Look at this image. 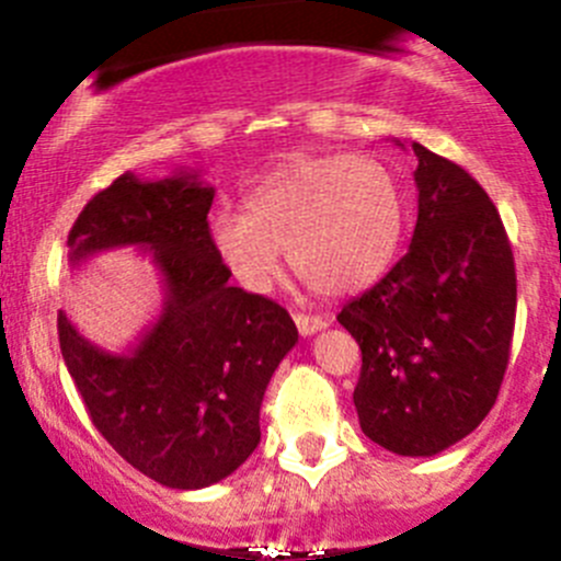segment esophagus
I'll return each mask as SVG.
<instances>
[{"instance_id":"1","label":"esophagus","mask_w":561,"mask_h":561,"mask_svg":"<svg viewBox=\"0 0 561 561\" xmlns=\"http://www.w3.org/2000/svg\"><path fill=\"white\" fill-rule=\"evenodd\" d=\"M293 320H296L298 333H301V336H312V333L322 331V328L328 325L325 317H320V314H301V312H296V314H293Z\"/></svg>"}]
</instances>
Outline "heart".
<instances>
[{
  "instance_id": "1",
  "label": "heart",
  "mask_w": 561,
  "mask_h": 561,
  "mask_svg": "<svg viewBox=\"0 0 561 561\" xmlns=\"http://www.w3.org/2000/svg\"><path fill=\"white\" fill-rule=\"evenodd\" d=\"M401 230L399 181L366 154L287 162L249 192L247 211H219L208 225L219 260L249 293L268 290L285 247L293 271L322 296L380 279Z\"/></svg>"
}]
</instances>
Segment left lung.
Returning <instances> with one entry per match:
<instances>
[{"mask_svg": "<svg viewBox=\"0 0 561 561\" xmlns=\"http://www.w3.org/2000/svg\"><path fill=\"white\" fill-rule=\"evenodd\" d=\"M410 146L412 244L336 320L364 358L353 401L366 437L390 454L437 456L474 432L500 393L516 325V265L483 186L426 146Z\"/></svg>", "mask_w": 561, "mask_h": 561, "instance_id": "left-lung-1", "label": "left lung"}]
</instances>
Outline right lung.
I'll return each instance as SVG.
<instances>
[{"mask_svg":"<svg viewBox=\"0 0 561 561\" xmlns=\"http://www.w3.org/2000/svg\"><path fill=\"white\" fill-rule=\"evenodd\" d=\"M214 186L197 171L160 181L124 173L83 206L67 236L70 268L111 249L149 252L162 309L127 353L89 342L59 312L67 371L113 450L168 489H206L260 443L271 375L296 347L293 317L228 285L208 233Z\"/></svg>","mask_w":561,"mask_h":561,"instance_id":"right-lung-1","label":"right lung"}]
</instances>
